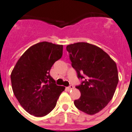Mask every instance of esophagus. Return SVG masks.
I'll use <instances>...</instances> for the list:
<instances>
[{
  "instance_id": "34e87169",
  "label": "esophagus",
  "mask_w": 132,
  "mask_h": 132,
  "mask_svg": "<svg viewBox=\"0 0 132 132\" xmlns=\"http://www.w3.org/2000/svg\"><path fill=\"white\" fill-rule=\"evenodd\" d=\"M74 87H73V85H70V86H69V87H66V89L67 90V91H70V90H71V89H73Z\"/></svg>"
}]
</instances>
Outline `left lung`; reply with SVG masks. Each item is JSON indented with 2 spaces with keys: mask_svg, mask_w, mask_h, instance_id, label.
<instances>
[{
  "mask_svg": "<svg viewBox=\"0 0 132 132\" xmlns=\"http://www.w3.org/2000/svg\"><path fill=\"white\" fill-rule=\"evenodd\" d=\"M66 49L77 77L83 80L75 87L81 92L74 101L75 107L87 114L98 113L116 92L119 81L116 62L101 48L87 43L71 44Z\"/></svg>",
  "mask_w": 132,
  "mask_h": 132,
  "instance_id": "left-lung-1",
  "label": "left lung"
}]
</instances>
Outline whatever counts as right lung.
I'll return each mask as SVG.
<instances>
[{
  "label": "right lung",
  "mask_w": 132,
  "mask_h": 132,
  "mask_svg": "<svg viewBox=\"0 0 132 132\" xmlns=\"http://www.w3.org/2000/svg\"><path fill=\"white\" fill-rule=\"evenodd\" d=\"M62 55V45L39 43L22 54L12 71L11 84L16 98L34 116L50 113L65 90V87L56 85L50 75L51 68Z\"/></svg>",
  "instance_id": "right-lung-1"
}]
</instances>
